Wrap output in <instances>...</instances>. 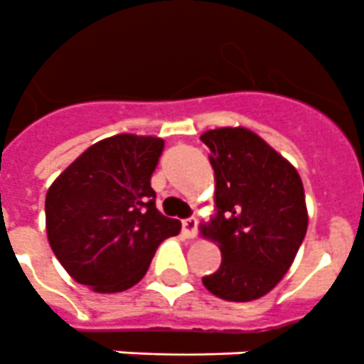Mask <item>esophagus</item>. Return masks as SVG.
<instances>
[{"instance_id": "obj_1", "label": "esophagus", "mask_w": 364, "mask_h": 364, "mask_svg": "<svg viewBox=\"0 0 364 364\" xmlns=\"http://www.w3.org/2000/svg\"><path fill=\"white\" fill-rule=\"evenodd\" d=\"M197 218H186V220H182V229H184V232L188 235L190 238H193L197 235Z\"/></svg>"}]
</instances>
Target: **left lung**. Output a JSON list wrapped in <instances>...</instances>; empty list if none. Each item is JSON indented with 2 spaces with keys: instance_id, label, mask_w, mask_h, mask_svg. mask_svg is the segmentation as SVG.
<instances>
[{
  "instance_id": "1",
  "label": "left lung",
  "mask_w": 364,
  "mask_h": 364,
  "mask_svg": "<svg viewBox=\"0 0 364 364\" xmlns=\"http://www.w3.org/2000/svg\"><path fill=\"white\" fill-rule=\"evenodd\" d=\"M210 150L216 216L203 235L220 244L222 264L203 284L223 301L263 297L282 280L308 228L297 168L244 127L200 135Z\"/></svg>"
}]
</instances>
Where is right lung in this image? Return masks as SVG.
<instances>
[{
  "label": "right lung",
  "instance_id": "right-lung-1",
  "mask_svg": "<svg viewBox=\"0 0 364 364\" xmlns=\"http://www.w3.org/2000/svg\"><path fill=\"white\" fill-rule=\"evenodd\" d=\"M164 139L114 135L78 156L48 188V242L73 280L100 293L126 291L146 274L180 222L156 208L150 176Z\"/></svg>",
  "mask_w": 364,
  "mask_h": 364
}]
</instances>
